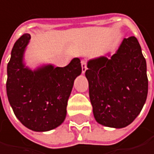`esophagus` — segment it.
<instances>
[{"mask_svg": "<svg viewBox=\"0 0 154 154\" xmlns=\"http://www.w3.org/2000/svg\"><path fill=\"white\" fill-rule=\"evenodd\" d=\"M87 70V63H86V61H82V73H84Z\"/></svg>", "mask_w": 154, "mask_h": 154, "instance_id": "esophagus-1", "label": "esophagus"}]
</instances>
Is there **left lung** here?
Segmentation results:
<instances>
[{
    "label": "left lung",
    "mask_w": 154,
    "mask_h": 154,
    "mask_svg": "<svg viewBox=\"0 0 154 154\" xmlns=\"http://www.w3.org/2000/svg\"><path fill=\"white\" fill-rule=\"evenodd\" d=\"M85 76L93 116L99 124L121 129L141 112L148 94L146 61L137 39H123L114 54L91 59Z\"/></svg>",
    "instance_id": "1"
}]
</instances>
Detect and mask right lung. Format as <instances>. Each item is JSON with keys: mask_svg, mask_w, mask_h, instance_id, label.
I'll list each match as a JSON object with an SVG mask.
<instances>
[{"mask_svg": "<svg viewBox=\"0 0 154 154\" xmlns=\"http://www.w3.org/2000/svg\"><path fill=\"white\" fill-rule=\"evenodd\" d=\"M31 35L25 33L14 43L7 65V96L17 119L34 131H48L65 120L66 107L74 80L82 73L79 58L65 67L42 64L28 67L24 54Z\"/></svg>", "mask_w": 154, "mask_h": 154, "instance_id": "1", "label": "right lung"}]
</instances>
